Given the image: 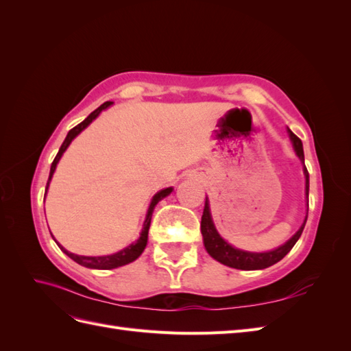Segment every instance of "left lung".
<instances>
[{
  "label": "left lung",
  "mask_w": 351,
  "mask_h": 351,
  "mask_svg": "<svg viewBox=\"0 0 351 351\" xmlns=\"http://www.w3.org/2000/svg\"><path fill=\"white\" fill-rule=\"evenodd\" d=\"M289 133H290V139L293 142V146H294L297 155H299V158L304 162L302 141L291 130H289ZM303 171L306 176V196L309 197V173H307L306 167ZM306 219L303 222V226L300 227V230L297 231L289 241L282 244L281 247L271 250V252H265V253L243 252V250H239V249H234L232 246H230L226 240L221 239V236L218 234L215 227H214V222H212L210 212H209V204L206 199L205 208H204V215H202V221H200V231H202V236H204V244H205L208 253L218 262L227 265V267H230V268H236V269H246V271L265 269L268 267H272L274 263L280 262L285 256V254L293 249L295 241L299 240L302 236L303 228L306 226Z\"/></svg>",
  "instance_id": "1"
}]
</instances>
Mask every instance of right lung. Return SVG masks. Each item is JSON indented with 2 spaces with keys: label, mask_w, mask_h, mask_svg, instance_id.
<instances>
[{
  "label": "right lung",
  "mask_w": 351,
  "mask_h": 351,
  "mask_svg": "<svg viewBox=\"0 0 351 351\" xmlns=\"http://www.w3.org/2000/svg\"><path fill=\"white\" fill-rule=\"evenodd\" d=\"M112 102L111 101H107L104 102L101 107H98L97 110H95L93 112H90L86 119H84L80 124H77L76 127H73V129L69 132L67 137L64 139V142H62L60 151L57 154V156L54 158V161H52L51 164V171H49V178H48V183H47V190H48V186H49V182H51V177L52 174H54L56 171V167L60 161L61 155L64 154V151L69 147V145L71 143V141L76 137L83 129H86V127L97 119V117L99 115V112L105 108H108ZM45 190V193H47ZM173 192V187H168V189H164L161 190V192H158L152 202L149 205V209H147V215H146V219L143 222V230H142V234L139 237V240H137L136 243H132L130 246H127L125 249L117 252L114 254H108V256H80V254H74L71 252H67L64 247L61 246V244H58V247L64 252L69 258H71L74 262H77L79 265H82V267H86V268H92V269H114V268H119V267H123V265H127L133 261H136L137 258L141 256L142 252L145 250L146 247V243H147V232H149V227H151V219H152V212H154V208L156 206V204L159 200H162L165 196H168L169 193Z\"/></svg>",
  "instance_id": "right-lung-1"
}]
</instances>
